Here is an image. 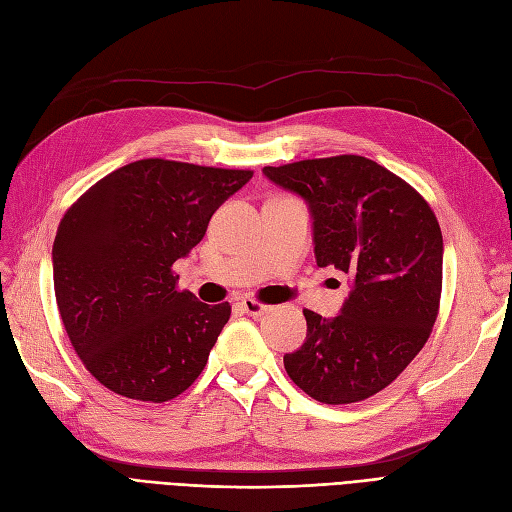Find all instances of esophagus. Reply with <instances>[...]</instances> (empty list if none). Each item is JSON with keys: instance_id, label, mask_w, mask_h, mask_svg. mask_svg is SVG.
<instances>
[{"instance_id": "34e87169", "label": "esophagus", "mask_w": 512, "mask_h": 512, "mask_svg": "<svg viewBox=\"0 0 512 512\" xmlns=\"http://www.w3.org/2000/svg\"><path fill=\"white\" fill-rule=\"evenodd\" d=\"M241 309L245 314H250V316H262V314H267L269 312V305H265V303H260V301H256V299H243L241 303Z\"/></svg>"}]
</instances>
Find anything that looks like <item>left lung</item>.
I'll list each match as a JSON object with an SVG mask.
<instances>
[{
    "mask_svg": "<svg viewBox=\"0 0 512 512\" xmlns=\"http://www.w3.org/2000/svg\"><path fill=\"white\" fill-rule=\"evenodd\" d=\"M305 200L318 267L350 275L339 316L305 309L303 346L284 356L290 380L322 404H354L386 389L421 352L438 316L442 232L425 198L361 156L265 166Z\"/></svg>",
    "mask_w": 512,
    "mask_h": 512,
    "instance_id": "obj_1",
    "label": "left lung"
}]
</instances>
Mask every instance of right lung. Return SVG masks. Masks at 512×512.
Instances as JSON below:
<instances>
[{
    "label": "right lung",
    "mask_w": 512,
    "mask_h": 512,
    "mask_svg": "<svg viewBox=\"0 0 512 512\" xmlns=\"http://www.w3.org/2000/svg\"><path fill=\"white\" fill-rule=\"evenodd\" d=\"M252 175L138 160L91 185L66 211L53 243L57 307L76 354L106 389L162 404L205 369L230 305L177 290L173 265Z\"/></svg>",
    "instance_id": "1"
}]
</instances>
